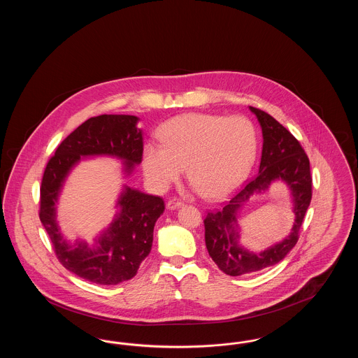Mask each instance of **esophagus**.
<instances>
[{"label":"esophagus","instance_id":"34e87169","mask_svg":"<svg viewBox=\"0 0 358 358\" xmlns=\"http://www.w3.org/2000/svg\"><path fill=\"white\" fill-rule=\"evenodd\" d=\"M182 205V201H180L178 199H171L169 200L168 203H166V208L168 209H177V208H180Z\"/></svg>","mask_w":358,"mask_h":358}]
</instances>
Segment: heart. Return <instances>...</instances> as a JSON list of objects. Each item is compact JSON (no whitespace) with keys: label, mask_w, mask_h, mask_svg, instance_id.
<instances>
[{"label":"heart","mask_w":358,"mask_h":358,"mask_svg":"<svg viewBox=\"0 0 358 358\" xmlns=\"http://www.w3.org/2000/svg\"><path fill=\"white\" fill-rule=\"evenodd\" d=\"M157 138L159 145L142 153L149 182L165 190L187 166L189 181L209 200L227 197L245 180L257 149L255 127L243 117L184 114L164 123Z\"/></svg>","instance_id":"1"}]
</instances>
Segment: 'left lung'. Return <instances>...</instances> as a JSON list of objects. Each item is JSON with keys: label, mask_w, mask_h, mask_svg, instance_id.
Instances as JSON below:
<instances>
[{"label": "left lung", "mask_w": 358, "mask_h": 358, "mask_svg": "<svg viewBox=\"0 0 358 358\" xmlns=\"http://www.w3.org/2000/svg\"><path fill=\"white\" fill-rule=\"evenodd\" d=\"M256 115L263 133L259 173L234 196L229 203L205 217V244L212 260L231 276L257 273L283 260L299 238V229L311 201L310 161L298 139L273 117L259 108ZM275 180H283L290 189L296 220L289 235L262 253H251L238 244L239 208L255 192L265 191Z\"/></svg>", "instance_id": "left-lung-1"}]
</instances>
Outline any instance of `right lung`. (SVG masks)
Segmentation results:
<instances>
[{
  "instance_id": "1",
  "label": "right lung",
  "mask_w": 358,
  "mask_h": 358,
  "mask_svg": "<svg viewBox=\"0 0 358 358\" xmlns=\"http://www.w3.org/2000/svg\"><path fill=\"white\" fill-rule=\"evenodd\" d=\"M138 120L134 115L107 114L85 120L59 145L43 176L38 216L56 256L69 271L96 285L113 286L136 275L150 254L154 225L165 210L164 200L123 187L117 203L120 212L92 247L79 238L73 244L64 238L56 222V203L69 171L85 157H115L123 162L126 176L133 173L143 153Z\"/></svg>"
}]
</instances>
